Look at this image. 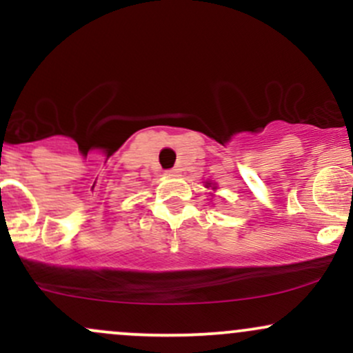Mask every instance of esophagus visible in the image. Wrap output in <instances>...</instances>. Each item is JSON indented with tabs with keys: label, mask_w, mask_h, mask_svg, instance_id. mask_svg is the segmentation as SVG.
<instances>
[{
	"label": "esophagus",
	"mask_w": 353,
	"mask_h": 353,
	"mask_svg": "<svg viewBox=\"0 0 353 353\" xmlns=\"http://www.w3.org/2000/svg\"><path fill=\"white\" fill-rule=\"evenodd\" d=\"M165 176H171V177L179 176V169H169V171H165Z\"/></svg>",
	"instance_id": "34e87169"
}]
</instances>
